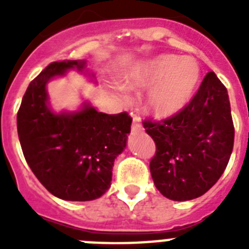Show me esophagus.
Returning a JSON list of instances; mask_svg holds the SVG:
<instances>
[{
  "label": "esophagus",
  "mask_w": 249,
  "mask_h": 249,
  "mask_svg": "<svg viewBox=\"0 0 249 249\" xmlns=\"http://www.w3.org/2000/svg\"><path fill=\"white\" fill-rule=\"evenodd\" d=\"M141 120H140V117L138 116H134L133 117V124H132V128L133 130H138V129H141Z\"/></svg>",
  "instance_id": "34e87169"
}]
</instances>
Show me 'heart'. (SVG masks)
<instances>
[{
  "instance_id": "heart-1",
  "label": "heart",
  "mask_w": 249,
  "mask_h": 249,
  "mask_svg": "<svg viewBox=\"0 0 249 249\" xmlns=\"http://www.w3.org/2000/svg\"><path fill=\"white\" fill-rule=\"evenodd\" d=\"M200 83V68L193 58L161 54L141 62L121 79L124 89L148 88L144 101L154 116L165 119L189 105Z\"/></svg>"
}]
</instances>
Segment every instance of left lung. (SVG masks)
<instances>
[{"label": "left lung", "instance_id": "obj_1", "mask_svg": "<svg viewBox=\"0 0 249 249\" xmlns=\"http://www.w3.org/2000/svg\"><path fill=\"white\" fill-rule=\"evenodd\" d=\"M156 144L150 172L164 196L186 201L204 195L224 173L234 146L229 94L208 72L185 108L166 120H144Z\"/></svg>", "mask_w": 249, "mask_h": 249}]
</instances>
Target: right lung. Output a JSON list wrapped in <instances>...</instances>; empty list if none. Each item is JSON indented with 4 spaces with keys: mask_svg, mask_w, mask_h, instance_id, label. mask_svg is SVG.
Listing matches in <instances>:
<instances>
[{
    "mask_svg": "<svg viewBox=\"0 0 249 249\" xmlns=\"http://www.w3.org/2000/svg\"><path fill=\"white\" fill-rule=\"evenodd\" d=\"M75 68L97 83L86 60L49 64L21 99L18 136L29 168L49 193L63 200L88 201L109 189L113 163L126 147L132 117L126 112H98L89 102L77 111L55 112L46 85Z\"/></svg>",
    "mask_w": 249,
    "mask_h": 249,
    "instance_id": "obj_1",
    "label": "right lung"
}]
</instances>
